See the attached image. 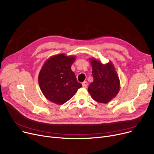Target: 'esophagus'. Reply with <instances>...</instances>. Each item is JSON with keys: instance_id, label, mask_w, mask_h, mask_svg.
Listing matches in <instances>:
<instances>
[{"instance_id": "obj_1", "label": "esophagus", "mask_w": 154, "mask_h": 154, "mask_svg": "<svg viewBox=\"0 0 154 154\" xmlns=\"http://www.w3.org/2000/svg\"><path fill=\"white\" fill-rule=\"evenodd\" d=\"M82 86L84 88H86L87 86H88V82L87 81H84V82H83L82 83Z\"/></svg>"}]
</instances>
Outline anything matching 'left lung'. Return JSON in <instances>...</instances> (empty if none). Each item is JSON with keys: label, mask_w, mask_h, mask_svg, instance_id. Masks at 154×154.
<instances>
[{"label": "left lung", "mask_w": 154, "mask_h": 154, "mask_svg": "<svg viewBox=\"0 0 154 154\" xmlns=\"http://www.w3.org/2000/svg\"><path fill=\"white\" fill-rule=\"evenodd\" d=\"M90 61L94 80L88 87V92L99 103H109L116 97L121 88L116 68L110 61L106 64L95 58H91Z\"/></svg>", "instance_id": "left-lung-1"}]
</instances>
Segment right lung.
<instances>
[{
	"label": "right lung",
	"mask_w": 154,
	"mask_h": 154,
	"mask_svg": "<svg viewBox=\"0 0 154 154\" xmlns=\"http://www.w3.org/2000/svg\"><path fill=\"white\" fill-rule=\"evenodd\" d=\"M75 59V56L63 53L51 56L45 61L40 70L38 81L47 100L57 105H63L82 87L71 69Z\"/></svg>",
	"instance_id": "1"
}]
</instances>
